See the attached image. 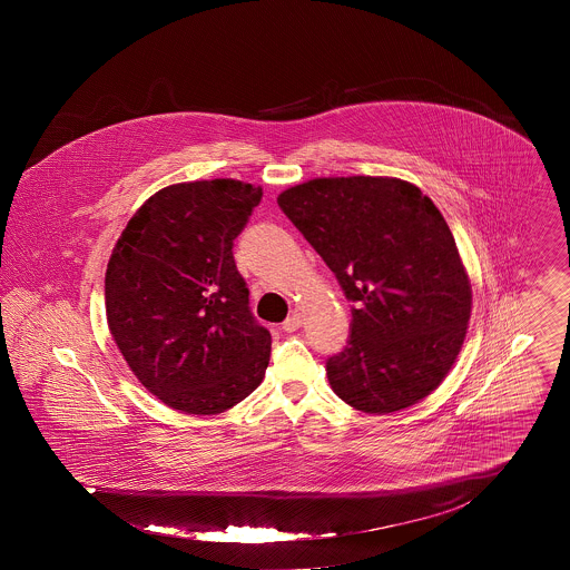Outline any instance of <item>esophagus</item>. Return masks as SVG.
Instances as JSON below:
<instances>
[{
    "mask_svg": "<svg viewBox=\"0 0 570 570\" xmlns=\"http://www.w3.org/2000/svg\"><path fill=\"white\" fill-rule=\"evenodd\" d=\"M303 325V318H301V314L298 312H293L284 323H282V328L286 331V333H293V331H297L298 326Z\"/></svg>",
    "mask_w": 570,
    "mask_h": 570,
    "instance_id": "obj_1",
    "label": "esophagus"
}]
</instances>
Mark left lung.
Wrapping results in <instances>:
<instances>
[{
    "instance_id": "1",
    "label": "left lung",
    "mask_w": 570,
    "mask_h": 570,
    "mask_svg": "<svg viewBox=\"0 0 570 570\" xmlns=\"http://www.w3.org/2000/svg\"><path fill=\"white\" fill-rule=\"evenodd\" d=\"M353 303L348 346L328 356L337 397L389 414L428 397L449 374L472 291L432 198L393 177H325L277 196Z\"/></svg>"
}]
</instances>
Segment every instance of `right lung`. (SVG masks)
<instances>
[{"label": "right lung", "instance_id": "1", "mask_svg": "<svg viewBox=\"0 0 570 570\" xmlns=\"http://www.w3.org/2000/svg\"><path fill=\"white\" fill-rule=\"evenodd\" d=\"M263 188L235 179L156 191L110 254V335L140 384L166 406L217 414L265 379L272 333L256 323L233 242Z\"/></svg>", "mask_w": 570, "mask_h": 570}]
</instances>
